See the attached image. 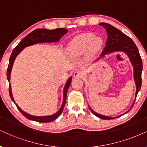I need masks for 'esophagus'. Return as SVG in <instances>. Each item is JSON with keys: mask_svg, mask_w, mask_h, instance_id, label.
I'll return each mask as SVG.
<instances>
[{"mask_svg": "<svg viewBox=\"0 0 147 147\" xmlns=\"http://www.w3.org/2000/svg\"><path fill=\"white\" fill-rule=\"evenodd\" d=\"M73 75H74V77H75L79 78V77H82L83 73H82V72L80 71V70H76V71L74 72Z\"/></svg>", "mask_w": 147, "mask_h": 147, "instance_id": "1", "label": "esophagus"}]
</instances>
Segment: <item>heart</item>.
<instances>
[{"mask_svg":"<svg viewBox=\"0 0 147 147\" xmlns=\"http://www.w3.org/2000/svg\"><path fill=\"white\" fill-rule=\"evenodd\" d=\"M102 45V40L92 34H82L76 36L69 45V51L72 55H82L89 48L94 50L100 48Z\"/></svg>","mask_w":147,"mask_h":147,"instance_id":"1","label":"heart"}]
</instances>
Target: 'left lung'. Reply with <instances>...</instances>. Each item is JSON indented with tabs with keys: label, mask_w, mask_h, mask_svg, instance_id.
I'll use <instances>...</instances> for the list:
<instances>
[{
	"label": "left lung",
	"mask_w": 147,
	"mask_h": 147,
	"mask_svg": "<svg viewBox=\"0 0 147 147\" xmlns=\"http://www.w3.org/2000/svg\"><path fill=\"white\" fill-rule=\"evenodd\" d=\"M100 26H103L106 30H107V39L106 42V46L104 48L102 52L100 57H98V59L102 58L105 57V55H108L109 53H114V52L122 51L125 53V54L129 57V61L131 63V65L133 66L134 70V79L136 84V94H135V99L133 102L131 107L128 110L127 112L124 113H127L131 110V108L133 107L134 105L136 98L137 94L140 90L141 84H142V79H141V75H142V62L141 59L140 55L139 54V51L136 45L132 40L123 33L119 30H118L116 28H115L111 24L107 23H100ZM90 111L94 115L99 117L102 119H113L117 118L119 117H121V115L117 117H108L105 115H102L98 114L96 113L95 111H93V109L89 106Z\"/></svg>",
	"instance_id": "1"
}]
</instances>
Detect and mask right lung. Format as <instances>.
I'll return each instance as SVG.
<instances>
[{
    "mask_svg": "<svg viewBox=\"0 0 147 147\" xmlns=\"http://www.w3.org/2000/svg\"><path fill=\"white\" fill-rule=\"evenodd\" d=\"M68 32V30L65 28H57L54 30H47L45 28L42 29H36L32 32L27 35L26 36L24 37L20 43L14 48L13 50V52L11 55L10 58H9V66L7 68V77L8 79L9 83V95L11 98L12 101L16 104L17 108L18 109L20 112L22 113V115L24 117H26L27 119L30 120L34 121L40 122V123H47V122H51L54 121L55 119L58 117L62 113L63 109H64L65 103H66V95H67L68 90L69 88L70 83L72 81V77H70L68 81H66L65 86L64 87V91H63V102L62 105L61 106L60 109H59L58 111L55 113V114L52 115H49V116H34V115H31L28 113L24 112L22 111L21 109L19 107V106L17 105L16 102H15L14 98L13 97L12 92H11V86L10 84V77H11V72L13 68V65L14 61L16 60V57L18 56V54L23 50L24 48L28 47V46L33 45L36 43H42V42H57L60 40L62 38V36Z\"/></svg>",
    "mask_w": 147,
    "mask_h": 147,
    "instance_id": "right-lung-1",
    "label": "right lung"
}]
</instances>
